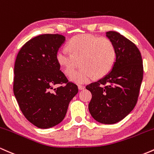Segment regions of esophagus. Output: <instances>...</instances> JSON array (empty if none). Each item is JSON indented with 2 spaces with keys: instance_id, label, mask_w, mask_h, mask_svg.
Masks as SVG:
<instances>
[{
  "instance_id": "1",
  "label": "esophagus",
  "mask_w": 154,
  "mask_h": 154,
  "mask_svg": "<svg viewBox=\"0 0 154 154\" xmlns=\"http://www.w3.org/2000/svg\"><path fill=\"white\" fill-rule=\"evenodd\" d=\"M78 88H79V90H82V89H85V86H84V85H79V86H78Z\"/></svg>"
}]
</instances>
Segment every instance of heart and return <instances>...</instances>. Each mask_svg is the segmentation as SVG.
Instances as JSON below:
<instances>
[{
  "instance_id": "obj_1",
  "label": "heart",
  "mask_w": 154,
  "mask_h": 154,
  "mask_svg": "<svg viewBox=\"0 0 154 154\" xmlns=\"http://www.w3.org/2000/svg\"><path fill=\"white\" fill-rule=\"evenodd\" d=\"M67 48L70 53L66 49H60L57 62L66 75L74 71L79 62L81 68L70 76V80L76 84L90 82L94 75L104 76L114 65L116 48L108 38L81 34L72 38Z\"/></svg>"
}]
</instances>
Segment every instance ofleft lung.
<instances>
[{"label": "left lung", "instance_id": "left-lung-1", "mask_svg": "<svg viewBox=\"0 0 154 154\" xmlns=\"http://www.w3.org/2000/svg\"><path fill=\"white\" fill-rule=\"evenodd\" d=\"M114 44L116 61L109 73L86 86L91 91L89 110L102 124L117 123L137 103L143 77V60L136 45L115 31L106 32Z\"/></svg>", "mask_w": 154, "mask_h": 154}]
</instances>
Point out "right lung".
I'll return each instance as SVG.
<instances>
[{
	"label": "right lung",
	"instance_id": "add662e5",
	"mask_svg": "<svg viewBox=\"0 0 154 154\" xmlns=\"http://www.w3.org/2000/svg\"><path fill=\"white\" fill-rule=\"evenodd\" d=\"M65 40L60 34L38 35L26 42L17 54L14 94L25 118L38 128L60 124L79 91L57 62V53Z\"/></svg>",
	"mask_w": 154,
	"mask_h": 154
}]
</instances>
